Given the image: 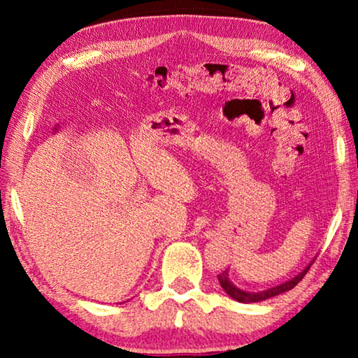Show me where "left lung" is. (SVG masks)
Returning a JSON list of instances; mask_svg holds the SVG:
<instances>
[{
	"label": "left lung",
	"instance_id": "left-lung-1",
	"mask_svg": "<svg viewBox=\"0 0 358 358\" xmlns=\"http://www.w3.org/2000/svg\"><path fill=\"white\" fill-rule=\"evenodd\" d=\"M310 266H311V264L305 266V268H303L299 275H295L292 280H289L282 284H278V286H273L270 289L260 290V292H248V290H243V289L235 286V284L230 281V278H229V268L217 275V281H220L222 290L230 296V299L237 300L240 303H257V301H264L266 299H271V296H276L280 294L287 292V290H290V289H294L296 284L303 280V276L306 275V271L310 270Z\"/></svg>",
	"mask_w": 358,
	"mask_h": 358
}]
</instances>
